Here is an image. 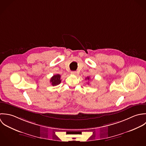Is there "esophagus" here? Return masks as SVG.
Segmentation results:
<instances>
[{
  "instance_id": "obj_1",
  "label": "esophagus",
  "mask_w": 146,
  "mask_h": 146,
  "mask_svg": "<svg viewBox=\"0 0 146 146\" xmlns=\"http://www.w3.org/2000/svg\"><path fill=\"white\" fill-rule=\"evenodd\" d=\"M71 73H72V74H77V72H76V71H72V72H71Z\"/></svg>"
}]
</instances>
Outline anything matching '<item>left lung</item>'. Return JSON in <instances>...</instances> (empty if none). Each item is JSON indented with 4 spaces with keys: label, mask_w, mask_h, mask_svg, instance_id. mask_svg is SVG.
Here are the masks:
<instances>
[{
    "label": "left lung",
    "mask_w": 146,
    "mask_h": 146,
    "mask_svg": "<svg viewBox=\"0 0 146 146\" xmlns=\"http://www.w3.org/2000/svg\"><path fill=\"white\" fill-rule=\"evenodd\" d=\"M85 80H90V77H86Z\"/></svg>",
    "instance_id": "1"
}]
</instances>
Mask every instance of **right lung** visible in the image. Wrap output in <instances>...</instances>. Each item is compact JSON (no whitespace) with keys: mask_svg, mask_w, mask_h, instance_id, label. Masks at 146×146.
I'll list each match as a JSON object with an SVG mask.
<instances>
[{"mask_svg":"<svg viewBox=\"0 0 146 146\" xmlns=\"http://www.w3.org/2000/svg\"><path fill=\"white\" fill-rule=\"evenodd\" d=\"M60 77H61V76L58 74L54 75L50 80L51 84L52 86H57L59 85L61 82Z\"/></svg>","mask_w":146,"mask_h":146,"instance_id":"obj_1","label":"right lung"}]
</instances>
